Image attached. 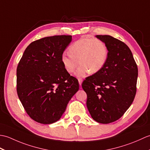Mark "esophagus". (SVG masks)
<instances>
[{"label": "esophagus", "instance_id": "obj_1", "mask_svg": "<svg viewBox=\"0 0 150 150\" xmlns=\"http://www.w3.org/2000/svg\"><path fill=\"white\" fill-rule=\"evenodd\" d=\"M78 81H79V85L81 86V84H82V79H81V78H79V79H78Z\"/></svg>", "mask_w": 150, "mask_h": 150}]
</instances>
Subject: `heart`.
Instances as JSON below:
<instances>
[{
	"label": "heart",
	"instance_id": "1",
	"mask_svg": "<svg viewBox=\"0 0 150 150\" xmlns=\"http://www.w3.org/2000/svg\"><path fill=\"white\" fill-rule=\"evenodd\" d=\"M69 55L63 54L61 62L69 73L75 71L77 77H84L98 73L103 68L108 56V50L104 41L93 38H82L73 42L69 48Z\"/></svg>",
	"mask_w": 150,
	"mask_h": 150
}]
</instances>
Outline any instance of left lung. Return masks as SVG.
Masks as SVG:
<instances>
[{
  "label": "left lung",
  "instance_id": "8db88e82",
  "mask_svg": "<svg viewBox=\"0 0 150 150\" xmlns=\"http://www.w3.org/2000/svg\"><path fill=\"white\" fill-rule=\"evenodd\" d=\"M106 44L108 56L103 68L86 79L82 87L93 119L102 124L115 122L132 104L137 91V65L129 47L110 35H96Z\"/></svg>",
  "mask_w": 150,
  "mask_h": 150
}]
</instances>
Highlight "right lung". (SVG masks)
<instances>
[{
	"instance_id": "obj_1",
	"label": "right lung",
	"mask_w": 150,
	"mask_h": 150,
	"mask_svg": "<svg viewBox=\"0 0 150 150\" xmlns=\"http://www.w3.org/2000/svg\"><path fill=\"white\" fill-rule=\"evenodd\" d=\"M71 35H55L28 46L17 68V91L31 119L44 124L60 119L71 97L79 90L78 80L61 62Z\"/></svg>"
}]
</instances>
